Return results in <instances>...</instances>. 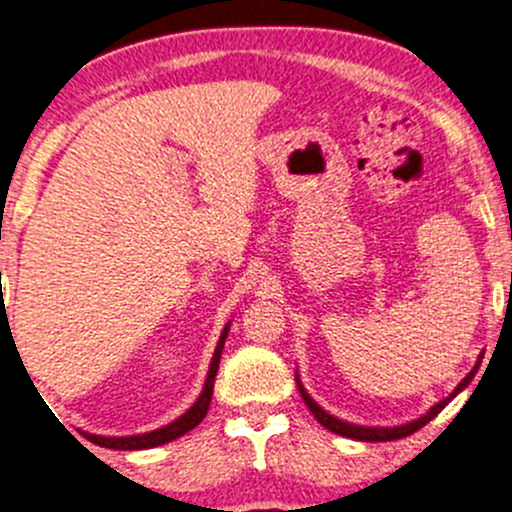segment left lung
<instances>
[{
    "label": "left lung",
    "instance_id": "left-lung-1",
    "mask_svg": "<svg viewBox=\"0 0 512 512\" xmlns=\"http://www.w3.org/2000/svg\"><path fill=\"white\" fill-rule=\"evenodd\" d=\"M480 361H483V354L478 356L476 366H473V369L468 371V376H466V379H463L461 384H458L456 389H453L451 394L446 396V399H443V401H438L436 406H431V409H428L426 414H423V416L414 418V421L399 423V426H359V423H349V421H342V418H337V416H332V414H329V411H324L322 406H319L317 401H314L312 396L307 394V389H304V386H302V381H299V374H294V379H297V389H299V394H302L304 404L309 406V411H312L314 418H317V421L322 423L324 428H329V431H332V433H337V436H344V438H354V441H371V443H379V441H396V438H406V436H411V433L418 431V428H423V426H426V423L431 421L433 416H436V414H441V411L446 409V406L451 404V401L456 399V396L461 394V391L466 389L468 384H471V381H473V376H476V371H478V366H480Z\"/></svg>",
    "mask_w": 512,
    "mask_h": 512
}]
</instances>
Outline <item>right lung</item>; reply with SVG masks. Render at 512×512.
Masks as SVG:
<instances>
[{"label":"right lung","instance_id":"obj_1","mask_svg":"<svg viewBox=\"0 0 512 512\" xmlns=\"http://www.w3.org/2000/svg\"><path fill=\"white\" fill-rule=\"evenodd\" d=\"M227 332H230V322L225 324L223 334H220V339H218V347H215L213 359H210V369H208V376H205L203 391H200L198 401H195V404L190 406L183 416H178L173 423H168V426H160V428H156V431H148V433H136V436H96V433H86V431H84V436L89 438L91 443H96V446L113 448V451H143V448L163 446V443H170V441H175V438L185 436L188 431H193V428L203 421L205 414H208V409H210L215 376H218L220 354H223V349H225Z\"/></svg>","mask_w":512,"mask_h":512}]
</instances>
